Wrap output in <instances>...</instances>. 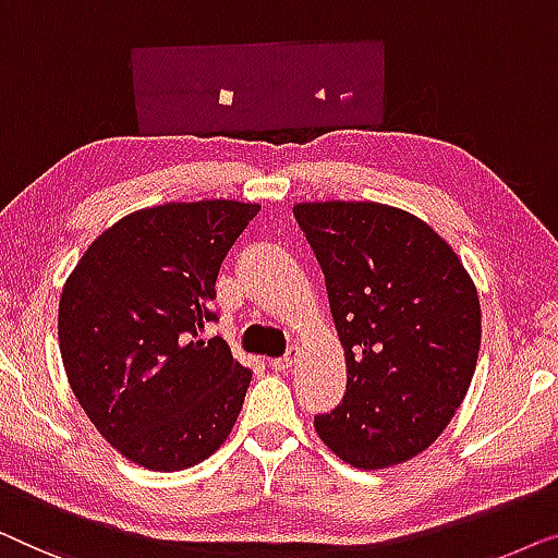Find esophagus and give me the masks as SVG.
<instances>
[{"mask_svg":"<svg viewBox=\"0 0 558 558\" xmlns=\"http://www.w3.org/2000/svg\"><path fill=\"white\" fill-rule=\"evenodd\" d=\"M298 356H301V351L298 349H290L286 356H278V359H272L270 364H272V368H278V372H286V368H290L298 361Z\"/></svg>","mask_w":558,"mask_h":558,"instance_id":"obj_1","label":"esophagus"}]
</instances>
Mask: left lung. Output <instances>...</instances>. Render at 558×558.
I'll use <instances>...</instances> for the list:
<instances>
[{
  "label": "left lung",
  "mask_w": 558,
  "mask_h": 558,
  "mask_svg": "<svg viewBox=\"0 0 558 558\" xmlns=\"http://www.w3.org/2000/svg\"><path fill=\"white\" fill-rule=\"evenodd\" d=\"M293 215L326 276L347 395L316 414L343 462L391 468L427 450L468 395L481 301L454 250L379 202H303Z\"/></svg>",
  "instance_id": "obj_1"
}]
</instances>
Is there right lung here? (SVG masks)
<instances>
[{
  "label": "right lung",
  "mask_w": 558,
  "mask_h": 558,
  "mask_svg": "<svg viewBox=\"0 0 558 558\" xmlns=\"http://www.w3.org/2000/svg\"><path fill=\"white\" fill-rule=\"evenodd\" d=\"M260 204L171 202L93 240L60 295L68 381L116 450L174 473L209 458L245 402L247 366L204 326L219 265Z\"/></svg>",
  "instance_id": "add662e5"
}]
</instances>
